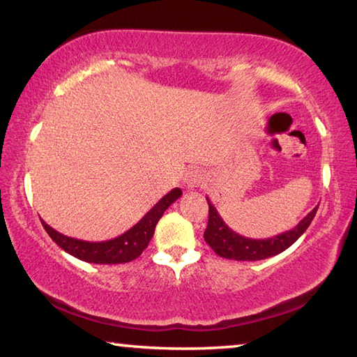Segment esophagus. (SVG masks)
I'll return each mask as SVG.
<instances>
[{"label": "esophagus", "mask_w": 357, "mask_h": 357, "mask_svg": "<svg viewBox=\"0 0 357 357\" xmlns=\"http://www.w3.org/2000/svg\"><path fill=\"white\" fill-rule=\"evenodd\" d=\"M204 181H206V174H204V172H202L200 168H193V170H189L184 176V184L189 187V189L200 187Z\"/></svg>", "instance_id": "esophagus-1"}]
</instances>
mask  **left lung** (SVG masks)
<instances>
[{"instance_id": "left-lung-1", "label": "left lung", "mask_w": 357, "mask_h": 357, "mask_svg": "<svg viewBox=\"0 0 357 357\" xmlns=\"http://www.w3.org/2000/svg\"><path fill=\"white\" fill-rule=\"evenodd\" d=\"M209 204V220L206 231H204V241L211 245L217 255L228 259H236V261H258L269 257H274L277 253L287 250L289 245L298 241L315 217L318 206L313 208L298 225L289 231L277 234L274 238L268 239H250L244 238L233 231L222 217L217 213L214 204L211 203L206 197Z\"/></svg>"}]
</instances>
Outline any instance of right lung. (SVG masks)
Wrapping results in <instances>:
<instances>
[{
  "label": "right lung",
  "mask_w": 357,
  "mask_h": 357,
  "mask_svg": "<svg viewBox=\"0 0 357 357\" xmlns=\"http://www.w3.org/2000/svg\"><path fill=\"white\" fill-rule=\"evenodd\" d=\"M183 195V190L174 187L173 190L162 197L153 208H151L146 214L142 217L140 222H137L134 227L128 231L121 234V236L108 241H100V243H89V241H82L75 238L64 236L56 229H53L50 225H47L44 220L45 231L48 233L55 243L61 247L64 252L70 253L82 261L86 263H96V264H119V263H129L142 255V252L146 249L151 238H153L154 229L157 222L164 215L172 203H174L178 198Z\"/></svg>",
  "instance_id": "add662e5"
}]
</instances>
